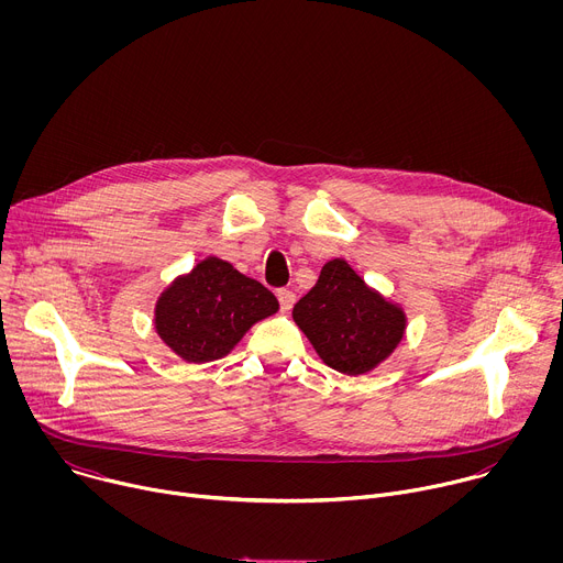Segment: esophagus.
Returning <instances> with one entry per match:
<instances>
[{"label":"esophagus","mask_w":563,"mask_h":563,"mask_svg":"<svg viewBox=\"0 0 563 563\" xmlns=\"http://www.w3.org/2000/svg\"><path fill=\"white\" fill-rule=\"evenodd\" d=\"M276 296H278V302H280V311H289L291 305L296 302V294L291 289H278Z\"/></svg>","instance_id":"1"}]
</instances>
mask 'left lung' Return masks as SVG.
<instances>
[{"mask_svg":"<svg viewBox=\"0 0 563 563\" xmlns=\"http://www.w3.org/2000/svg\"><path fill=\"white\" fill-rule=\"evenodd\" d=\"M296 325L318 356L341 374H365L385 361L406 332V313L369 289L341 258L294 305Z\"/></svg>","mask_w":563,"mask_h":563,"instance_id":"8db88e82","label":"left lung"}]
</instances>
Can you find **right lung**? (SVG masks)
I'll return each mask as SVG.
<instances>
[{
    "label": "right lung",
    "mask_w": 563,
    "mask_h": 563,
    "mask_svg": "<svg viewBox=\"0 0 563 563\" xmlns=\"http://www.w3.org/2000/svg\"><path fill=\"white\" fill-rule=\"evenodd\" d=\"M276 311L278 300L265 285L209 256L159 296L155 330L185 361L209 363Z\"/></svg>",
    "instance_id": "1"
}]
</instances>
